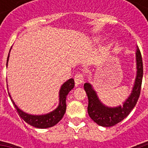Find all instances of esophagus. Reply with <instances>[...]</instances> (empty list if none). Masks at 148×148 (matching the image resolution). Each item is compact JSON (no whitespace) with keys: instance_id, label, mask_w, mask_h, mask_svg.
Masks as SVG:
<instances>
[{"instance_id":"esophagus-1","label":"esophagus","mask_w":148,"mask_h":148,"mask_svg":"<svg viewBox=\"0 0 148 148\" xmlns=\"http://www.w3.org/2000/svg\"><path fill=\"white\" fill-rule=\"evenodd\" d=\"M74 81H75V85L78 86L79 84L84 82V74L81 73H77L74 76Z\"/></svg>"}]
</instances>
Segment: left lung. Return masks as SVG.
I'll list each match as a JSON object with an SVG mask.
<instances>
[{
  "label": "left lung",
  "instance_id": "8db88e82",
  "mask_svg": "<svg viewBox=\"0 0 148 148\" xmlns=\"http://www.w3.org/2000/svg\"><path fill=\"white\" fill-rule=\"evenodd\" d=\"M137 69L138 74L135 84L130 97L124 103L123 106L110 108L105 107L98 100L95 91L89 84H84L85 90L88 97V112L91 119L102 127H112L128 116L133 108L135 107L140 97L141 84L143 78V60L139 48H137Z\"/></svg>",
  "mask_w": 148,
  "mask_h": 148
}]
</instances>
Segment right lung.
Instances as JSON below:
<instances>
[{"label":"right lung","instance_id":"add662e5","mask_svg":"<svg viewBox=\"0 0 148 148\" xmlns=\"http://www.w3.org/2000/svg\"><path fill=\"white\" fill-rule=\"evenodd\" d=\"M8 58H9V54H8L7 61L8 60ZM7 65H8V63H7ZM74 87V79L71 78L66 81L63 84L60 90V103H59V106L56 110L51 112L50 114L45 115L35 116V115H31L23 112L15 105L14 102L11 99L10 95H9V97L12 101L14 108H16L19 116L26 123L29 124L31 126L38 127V128H47V127L54 126L62 119L63 116L64 115V113L66 111V97H67V94L70 92V90H72Z\"/></svg>","mask_w":148,"mask_h":148}]
</instances>
